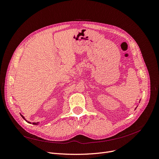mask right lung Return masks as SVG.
Segmentation results:
<instances>
[{"label": "right lung", "instance_id": "right-lung-1", "mask_svg": "<svg viewBox=\"0 0 159 159\" xmlns=\"http://www.w3.org/2000/svg\"><path fill=\"white\" fill-rule=\"evenodd\" d=\"M21 115V116H22V117L23 119H25V120H26V119H25V117H24V116H23V115ZM28 123H30L29 121H28ZM38 123H38V122H37V123H32V124H33V125H38Z\"/></svg>", "mask_w": 159, "mask_h": 159}]
</instances>
